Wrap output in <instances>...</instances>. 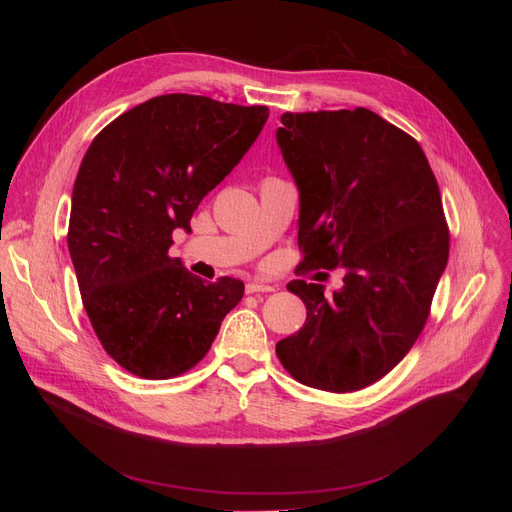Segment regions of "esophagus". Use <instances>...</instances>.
<instances>
[{"label": "esophagus", "instance_id": "34e87169", "mask_svg": "<svg viewBox=\"0 0 512 512\" xmlns=\"http://www.w3.org/2000/svg\"><path fill=\"white\" fill-rule=\"evenodd\" d=\"M245 292H247V294H254V292H273V286L262 284V282H247Z\"/></svg>", "mask_w": 512, "mask_h": 512}]
</instances>
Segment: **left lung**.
I'll return each instance as SVG.
<instances>
[{
	"instance_id": "1",
	"label": "left lung",
	"mask_w": 512,
	"mask_h": 512,
	"mask_svg": "<svg viewBox=\"0 0 512 512\" xmlns=\"http://www.w3.org/2000/svg\"><path fill=\"white\" fill-rule=\"evenodd\" d=\"M277 145L299 188L305 269H344V286L294 280L303 327L277 342L305 386L352 393L404 359L448 262L438 181L410 134L367 108L284 113Z\"/></svg>"
}]
</instances>
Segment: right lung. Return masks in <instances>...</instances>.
I'll use <instances>...</instances> for the list:
<instances>
[{
  "mask_svg": "<svg viewBox=\"0 0 512 512\" xmlns=\"http://www.w3.org/2000/svg\"><path fill=\"white\" fill-rule=\"evenodd\" d=\"M267 117V106L166 94L119 115L89 145L72 190L68 250L91 327L130 374H185L241 301V280L207 284L168 250Z\"/></svg>",
  "mask_w": 512,
  "mask_h": 512,
  "instance_id": "1",
  "label": "right lung"
}]
</instances>
